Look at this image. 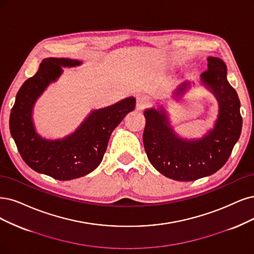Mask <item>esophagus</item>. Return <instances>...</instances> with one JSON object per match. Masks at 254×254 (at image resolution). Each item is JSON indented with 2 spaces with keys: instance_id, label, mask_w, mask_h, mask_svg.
<instances>
[{
  "instance_id": "1",
  "label": "esophagus",
  "mask_w": 254,
  "mask_h": 254,
  "mask_svg": "<svg viewBox=\"0 0 254 254\" xmlns=\"http://www.w3.org/2000/svg\"><path fill=\"white\" fill-rule=\"evenodd\" d=\"M149 103H151V99H149V97L141 95L137 98L136 106H137L138 110H143L149 106Z\"/></svg>"
}]
</instances>
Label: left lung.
Segmentation results:
<instances>
[{"label": "left lung", "mask_w": 254, "mask_h": 254, "mask_svg": "<svg viewBox=\"0 0 254 254\" xmlns=\"http://www.w3.org/2000/svg\"><path fill=\"white\" fill-rule=\"evenodd\" d=\"M208 69L201 75L203 82L217 97L220 113L217 124L204 138L187 141L176 136L168 126L164 111H144L143 144L149 162L167 178L177 181H193L218 172L227 162L242 132L240 99L227 80V67L218 58L209 56ZM184 82L175 96H179Z\"/></svg>", "instance_id": "1"}]
</instances>
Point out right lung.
Instances as JSON below:
<instances>
[{
  "mask_svg": "<svg viewBox=\"0 0 254 254\" xmlns=\"http://www.w3.org/2000/svg\"><path fill=\"white\" fill-rule=\"evenodd\" d=\"M81 62L70 59L43 60L40 69L18 90L11 109L9 127L26 164L37 173L67 181L86 176L100 164L110 136L136 100L128 97L111 107L93 111L72 135L62 140H45L35 133L32 108L47 86L56 80L62 67H75Z\"/></svg>",
  "mask_w": 254,
  "mask_h": 254,
  "instance_id": "1",
  "label": "right lung"
}]
</instances>
